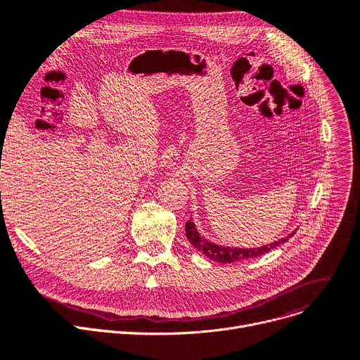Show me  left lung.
Here are the masks:
<instances>
[{"mask_svg": "<svg viewBox=\"0 0 360 360\" xmlns=\"http://www.w3.org/2000/svg\"><path fill=\"white\" fill-rule=\"evenodd\" d=\"M185 233H186L188 240L193 243V247L197 251L204 254L209 259H213V261L221 262V264L257 258L259 255H264V254H267L269 251L274 250L276 247H278V245L288 242L289 238H292L295 235V232H292L286 238H281L276 242L262 245V247H258V248H238V247L233 248V247H223V245H217L214 242H210V240H207L205 238H202L200 235V232L197 231L193 220H190L185 224Z\"/></svg>", "mask_w": 360, "mask_h": 360, "instance_id": "obj_1", "label": "left lung"}]
</instances>
